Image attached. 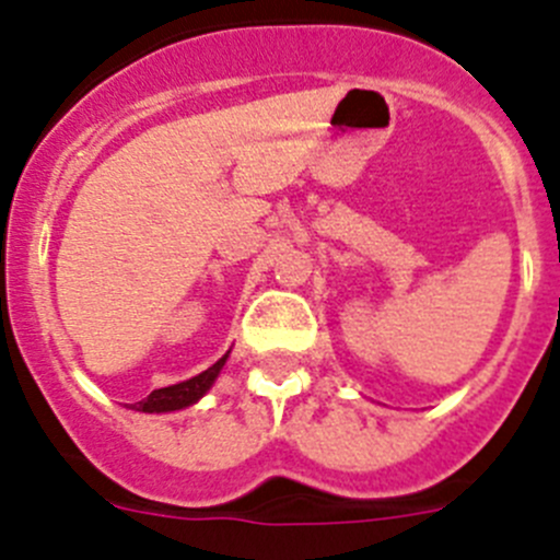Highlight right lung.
<instances>
[{
  "mask_svg": "<svg viewBox=\"0 0 560 560\" xmlns=\"http://www.w3.org/2000/svg\"><path fill=\"white\" fill-rule=\"evenodd\" d=\"M226 359H229V353L223 359H218L212 368H207L203 373L192 375V378L182 381V384L154 389L149 398H143L140 404H132V409L145 411V415H162V411H179V409H187V406L198 404V400H201L203 395L209 392V386L215 384L218 373L223 370Z\"/></svg>",
  "mask_w": 560,
  "mask_h": 560,
  "instance_id": "right-lung-1",
  "label": "right lung"
}]
</instances>
